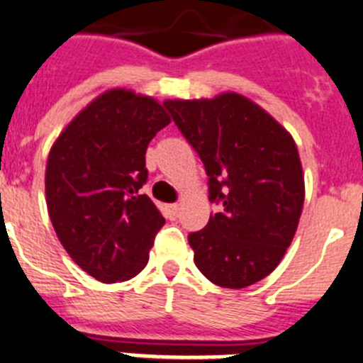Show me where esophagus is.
Segmentation results:
<instances>
[{
    "instance_id": "obj_1",
    "label": "esophagus",
    "mask_w": 363,
    "mask_h": 363,
    "mask_svg": "<svg viewBox=\"0 0 363 363\" xmlns=\"http://www.w3.org/2000/svg\"><path fill=\"white\" fill-rule=\"evenodd\" d=\"M179 210H181V206H179V204H168V206H166V213H168L169 219H177Z\"/></svg>"
}]
</instances>
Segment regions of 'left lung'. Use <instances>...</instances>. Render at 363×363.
<instances>
[{"mask_svg": "<svg viewBox=\"0 0 363 363\" xmlns=\"http://www.w3.org/2000/svg\"><path fill=\"white\" fill-rule=\"evenodd\" d=\"M164 106L203 160L208 199L220 204L203 230L188 235L197 269L225 289L261 281L291 247L303 208L294 138L238 93Z\"/></svg>", "mask_w": 363, "mask_h": 363, "instance_id": "left-lung-1", "label": "left lung"}]
</instances>
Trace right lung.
<instances>
[{
  "mask_svg": "<svg viewBox=\"0 0 363 363\" xmlns=\"http://www.w3.org/2000/svg\"><path fill=\"white\" fill-rule=\"evenodd\" d=\"M168 124L151 96L111 89L82 109L50 147V223L71 259L99 281H125L147 264L164 217L138 190L147 181V144Z\"/></svg>",
  "mask_w": 363,
  "mask_h": 363,
  "instance_id": "right-lung-1",
  "label": "right lung"
}]
</instances>
